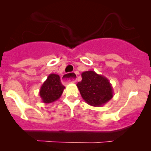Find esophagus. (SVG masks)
<instances>
[{"instance_id":"esophagus-1","label":"esophagus","mask_w":151,"mask_h":151,"mask_svg":"<svg viewBox=\"0 0 151 151\" xmlns=\"http://www.w3.org/2000/svg\"><path fill=\"white\" fill-rule=\"evenodd\" d=\"M62 83L66 85L68 83H74L76 82V77H70V74H65L62 76Z\"/></svg>"}]
</instances>
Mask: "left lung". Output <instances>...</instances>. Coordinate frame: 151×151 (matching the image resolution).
<instances>
[{
  "label": "left lung",
  "mask_w": 151,
  "mask_h": 151,
  "mask_svg": "<svg viewBox=\"0 0 151 151\" xmlns=\"http://www.w3.org/2000/svg\"><path fill=\"white\" fill-rule=\"evenodd\" d=\"M82 81L77 84L85 102L93 106H101L113 97V88L109 80L94 71L82 73Z\"/></svg>",
  "instance_id": "1"
}]
</instances>
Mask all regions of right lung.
I'll use <instances>...</instances> for the list:
<instances>
[{
    "mask_svg": "<svg viewBox=\"0 0 151 151\" xmlns=\"http://www.w3.org/2000/svg\"><path fill=\"white\" fill-rule=\"evenodd\" d=\"M65 87L60 82V76L56 74H50L41 86L39 96L45 104L57 101L63 92Z\"/></svg>",
    "mask_w": 151,
    "mask_h": 151,
    "instance_id": "right-lung-1",
    "label": "right lung"
}]
</instances>
